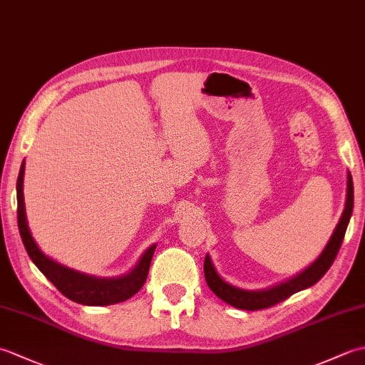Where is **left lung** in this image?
Segmentation results:
<instances>
[{
    "label": "left lung",
    "mask_w": 365,
    "mask_h": 365,
    "mask_svg": "<svg viewBox=\"0 0 365 365\" xmlns=\"http://www.w3.org/2000/svg\"><path fill=\"white\" fill-rule=\"evenodd\" d=\"M353 202V178L350 170H346V197L342 216H340L337 226L334 232H332L329 242L324 246L322 254L311 263V265L302 269L301 273L294 274L293 277L287 279L284 282H279L273 287H269V289L246 290L224 281L218 274V271H216L212 257L207 254L204 260V274L208 287H210L216 297L221 298L224 302H227V304L237 309H243V311H260V309L271 307L277 304V302L292 297L293 293L304 290L307 287H312L324 276V273H327L329 267L332 265V262L336 259V255L340 250V245L344 242L348 222H350L351 218Z\"/></svg>",
    "instance_id": "1"
}]
</instances>
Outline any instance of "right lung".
I'll use <instances>...</instances> for the list:
<instances>
[{"label": "right lung", "mask_w": 365, "mask_h": 365, "mask_svg": "<svg viewBox=\"0 0 365 365\" xmlns=\"http://www.w3.org/2000/svg\"><path fill=\"white\" fill-rule=\"evenodd\" d=\"M23 177H25V161L21 163L17 178V220L21 242L25 245V250L34 265L42 271L43 276L66 298L84 306H110L115 304V302L127 301L135 293L141 290V287L147 279V273H149L150 262L157 245L147 247L141 257H139L136 265L127 274L118 277H100L81 273L78 269L68 268L63 265V263L53 260L37 246L36 240L29 230L25 196H23Z\"/></svg>", "instance_id": "add662e5"}]
</instances>
